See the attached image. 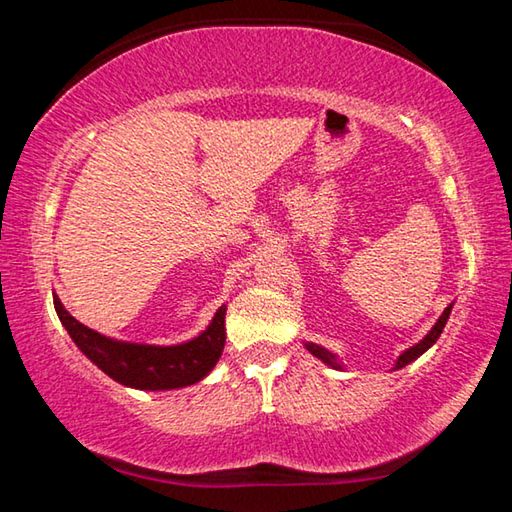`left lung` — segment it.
<instances>
[{
    "label": "left lung",
    "instance_id": "left-lung-1",
    "mask_svg": "<svg viewBox=\"0 0 512 512\" xmlns=\"http://www.w3.org/2000/svg\"><path fill=\"white\" fill-rule=\"evenodd\" d=\"M452 307H454V302H452V305H449V307L443 311V314H440V318L436 320V325H433V327L429 329V334L424 336V339H420L418 343L411 345L409 350H404V352L400 354V357H397L395 366H393L391 370H402L404 366H409L411 361H415L418 357H422V354L427 352V350L431 348V345L438 341V336L443 334V329H445V325H447V318H449V314H452ZM305 348H307L311 354H314L316 359H320L323 363H327L329 368H334V370H343V366H341V359L336 357L334 352H329L327 348H323V345H316V343H309V341H307V343H305Z\"/></svg>",
    "mask_w": 512,
    "mask_h": 512
}]
</instances>
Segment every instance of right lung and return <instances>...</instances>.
Instances as JSON below:
<instances>
[{
	"instance_id": "right-lung-1",
	"label": "right lung",
	"mask_w": 512,
	"mask_h": 512,
	"mask_svg": "<svg viewBox=\"0 0 512 512\" xmlns=\"http://www.w3.org/2000/svg\"><path fill=\"white\" fill-rule=\"evenodd\" d=\"M54 307L76 348L110 379L119 381L121 386L137 388V391H176V388L196 384L214 370L225 345V309L228 305L216 309L210 325L201 334L176 345L110 339V336L79 323L63 307L56 293Z\"/></svg>"
}]
</instances>
